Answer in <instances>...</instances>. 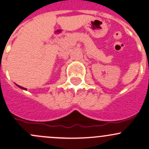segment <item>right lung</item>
<instances>
[{
  "instance_id": "right-lung-1",
  "label": "right lung",
  "mask_w": 149,
  "mask_h": 149,
  "mask_svg": "<svg viewBox=\"0 0 149 149\" xmlns=\"http://www.w3.org/2000/svg\"><path fill=\"white\" fill-rule=\"evenodd\" d=\"M18 87H20V88H21V89H24V90H27L26 88H24V87H21V86H19V85H18Z\"/></svg>"
}]
</instances>
